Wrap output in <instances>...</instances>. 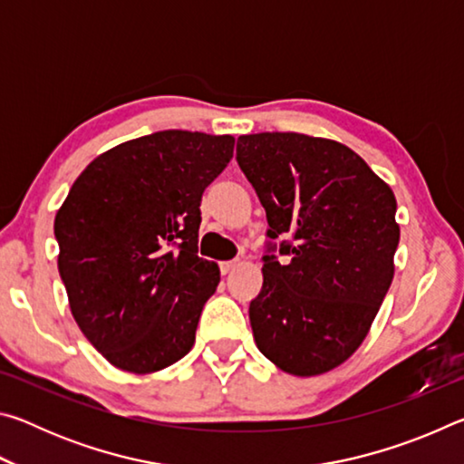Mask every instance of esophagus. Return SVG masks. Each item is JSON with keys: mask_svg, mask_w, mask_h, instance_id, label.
<instances>
[{"mask_svg": "<svg viewBox=\"0 0 464 464\" xmlns=\"http://www.w3.org/2000/svg\"><path fill=\"white\" fill-rule=\"evenodd\" d=\"M235 266H237L235 262H221V264H218V268H221L223 276H227V274H231L235 270Z\"/></svg>", "mask_w": 464, "mask_h": 464, "instance_id": "34e87169", "label": "esophagus"}]
</instances>
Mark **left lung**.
<instances>
[{
    "label": "left lung",
    "instance_id": "obj_1",
    "mask_svg": "<svg viewBox=\"0 0 464 464\" xmlns=\"http://www.w3.org/2000/svg\"><path fill=\"white\" fill-rule=\"evenodd\" d=\"M237 163L270 227L249 303L257 348L288 374L332 371L362 343L391 286L395 194L352 149L298 132L239 137Z\"/></svg>",
    "mask_w": 464,
    "mask_h": 464
}]
</instances>
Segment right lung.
Returning a JSON list of instances; mask_svg holds the SVG:
<instances>
[{"mask_svg":"<svg viewBox=\"0 0 464 464\" xmlns=\"http://www.w3.org/2000/svg\"><path fill=\"white\" fill-rule=\"evenodd\" d=\"M231 135L160 130L96 157L54 217L77 325L110 364L147 374L192 350L221 272L198 257L202 192Z\"/></svg>","mask_w":464,"mask_h":464,"instance_id":"1","label":"right lung"}]
</instances>
